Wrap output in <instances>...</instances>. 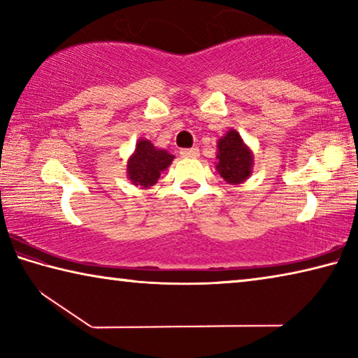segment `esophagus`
Wrapping results in <instances>:
<instances>
[{"label":"esophagus","instance_id":"obj_1","mask_svg":"<svg viewBox=\"0 0 358 358\" xmlns=\"http://www.w3.org/2000/svg\"><path fill=\"white\" fill-rule=\"evenodd\" d=\"M180 155L183 157H197L199 156V148H185L180 151Z\"/></svg>","mask_w":358,"mask_h":358}]
</instances>
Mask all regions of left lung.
Segmentation results:
<instances>
[{
  "label": "left lung",
  "instance_id": "1",
  "mask_svg": "<svg viewBox=\"0 0 358 358\" xmlns=\"http://www.w3.org/2000/svg\"><path fill=\"white\" fill-rule=\"evenodd\" d=\"M216 171L230 185H238L252 173L254 157L235 129L217 141Z\"/></svg>",
  "mask_w": 358,
  "mask_h": 358
}]
</instances>
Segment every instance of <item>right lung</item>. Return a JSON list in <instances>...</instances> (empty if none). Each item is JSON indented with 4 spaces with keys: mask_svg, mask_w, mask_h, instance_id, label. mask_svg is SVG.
<instances>
[{
    "mask_svg": "<svg viewBox=\"0 0 358 358\" xmlns=\"http://www.w3.org/2000/svg\"><path fill=\"white\" fill-rule=\"evenodd\" d=\"M173 157L169 151L156 148L150 141L141 138L136 143V151L128 159V178L132 185L147 189L156 183L161 172L172 164Z\"/></svg>",
    "mask_w": 358,
    "mask_h": 358,
    "instance_id": "right-lung-1",
    "label": "right lung"
}]
</instances>
